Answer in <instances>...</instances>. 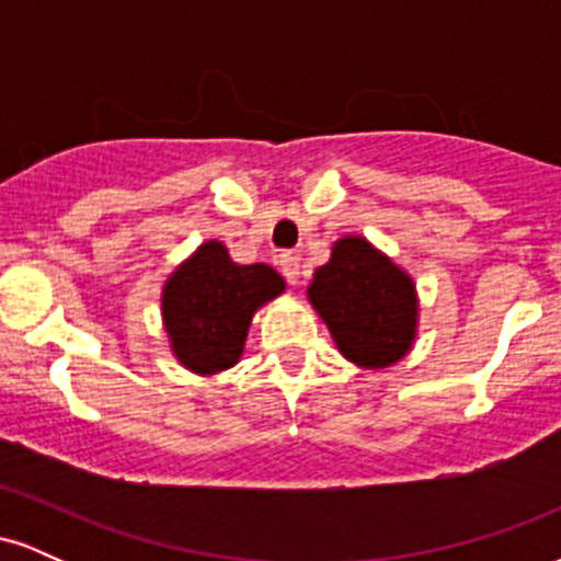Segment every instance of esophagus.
Returning <instances> with one entry per match:
<instances>
[{"instance_id":"obj_1","label":"esophagus","mask_w":561,"mask_h":561,"mask_svg":"<svg viewBox=\"0 0 561 561\" xmlns=\"http://www.w3.org/2000/svg\"><path fill=\"white\" fill-rule=\"evenodd\" d=\"M279 268L282 274H285V279L289 282V285H298L300 282V259L295 253H285L279 259Z\"/></svg>"}]
</instances>
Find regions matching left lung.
<instances>
[{
    "label": "left lung",
    "mask_w": 561,
    "mask_h": 561,
    "mask_svg": "<svg viewBox=\"0 0 561 561\" xmlns=\"http://www.w3.org/2000/svg\"><path fill=\"white\" fill-rule=\"evenodd\" d=\"M306 298L330 330L340 356L358 369H388L414 351L420 295L414 276L362 234L332 242Z\"/></svg>",
    "instance_id": "left-lung-1"
}]
</instances>
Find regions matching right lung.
<instances>
[{
    "mask_svg": "<svg viewBox=\"0 0 561 561\" xmlns=\"http://www.w3.org/2000/svg\"><path fill=\"white\" fill-rule=\"evenodd\" d=\"M266 263L231 261L227 244L205 240L179 263L160 293L169 347L192 375L214 377L242 358L253 317L285 293Z\"/></svg>",
    "mask_w": 561,
    "mask_h": 561,
    "instance_id": "1",
    "label": "right lung"
}]
</instances>
